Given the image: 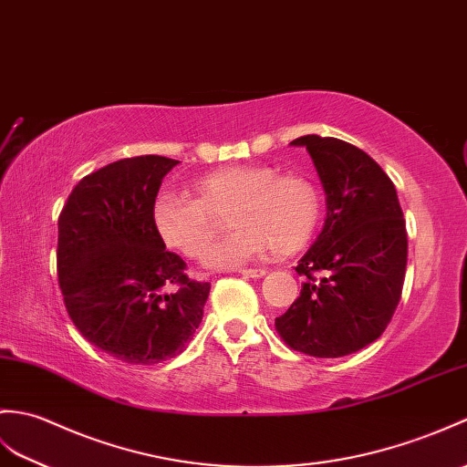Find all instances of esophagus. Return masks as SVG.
Here are the masks:
<instances>
[{"label": "esophagus", "mask_w": 467, "mask_h": 467, "mask_svg": "<svg viewBox=\"0 0 467 467\" xmlns=\"http://www.w3.org/2000/svg\"><path fill=\"white\" fill-rule=\"evenodd\" d=\"M238 273L246 278H263L266 275V270L265 268H241Z\"/></svg>", "instance_id": "34e87169"}]
</instances>
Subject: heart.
<instances>
[{"mask_svg": "<svg viewBox=\"0 0 467 467\" xmlns=\"http://www.w3.org/2000/svg\"><path fill=\"white\" fill-rule=\"evenodd\" d=\"M191 197L159 192L150 223L159 241L184 258H199L213 234V215L225 213L234 231L202 256L209 270H231L265 256L290 254L317 233L322 194L300 175H276L266 165H231L189 182Z\"/></svg>", "mask_w": 467, "mask_h": 467, "instance_id": "1", "label": "heart"}]
</instances>
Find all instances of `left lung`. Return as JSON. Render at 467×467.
Wrapping results in <instances>:
<instances>
[{"instance_id":"8db88e82","label":"left lung","mask_w":467,"mask_h":467,"mask_svg":"<svg viewBox=\"0 0 467 467\" xmlns=\"http://www.w3.org/2000/svg\"><path fill=\"white\" fill-rule=\"evenodd\" d=\"M290 145L305 147L317 167L327 219L298 260L308 280L275 324L290 348L342 358L380 338L394 317L408 263L404 213L394 182L362 149L320 135Z\"/></svg>"}]
</instances>
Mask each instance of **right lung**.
I'll use <instances>...</instances> for the list:
<instances>
[{"instance_id":"add662e5","label":"right lung","mask_w":467,"mask_h":467,"mask_svg":"<svg viewBox=\"0 0 467 467\" xmlns=\"http://www.w3.org/2000/svg\"><path fill=\"white\" fill-rule=\"evenodd\" d=\"M179 161H115L79 181L59 216L57 275L75 327L105 354L133 366L177 356L202 320L211 285L184 275L165 251L150 207Z\"/></svg>"}]
</instances>
